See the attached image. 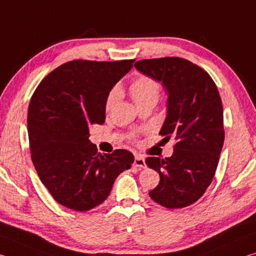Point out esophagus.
I'll list each match as a JSON object with an SVG mask.
<instances>
[{
  "label": "esophagus",
  "instance_id": "34e87169",
  "mask_svg": "<svg viewBox=\"0 0 256 256\" xmlns=\"http://www.w3.org/2000/svg\"><path fill=\"white\" fill-rule=\"evenodd\" d=\"M133 165L136 166V168H146L144 158L141 155H136L134 158V163H133Z\"/></svg>",
  "mask_w": 256,
  "mask_h": 256
}]
</instances>
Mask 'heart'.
<instances>
[{
    "label": "heart",
    "mask_w": 256,
    "mask_h": 256,
    "mask_svg": "<svg viewBox=\"0 0 256 256\" xmlns=\"http://www.w3.org/2000/svg\"><path fill=\"white\" fill-rule=\"evenodd\" d=\"M130 93H131L133 100L136 104V106H142V104L150 102V101H156L160 96V84L156 80L149 76H138L130 84ZM120 96V88L118 85L114 86L110 91H109L106 104H104V108L109 112L110 109L115 106L117 101H118Z\"/></svg>",
    "instance_id": "heart-1"
}]
</instances>
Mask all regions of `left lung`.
Listing matches in <instances>:
<instances>
[{
    "label": "left lung",
    "mask_w": 256,
    "mask_h": 256,
    "mask_svg": "<svg viewBox=\"0 0 256 256\" xmlns=\"http://www.w3.org/2000/svg\"><path fill=\"white\" fill-rule=\"evenodd\" d=\"M134 67L164 85L168 115L160 134L176 140L171 157L146 160L160 178L149 196L166 208H186L210 184L223 147V107L218 88L202 68L178 56L139 60Z\"/></svg>",
    "instance_id": "left-lung-1"
}]
</instances>
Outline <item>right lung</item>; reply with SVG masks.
I'll return each mask as SVG.
<instances>
[{
    "instance_id": "add662e5",
    "label": "right lung",
    "mask_w": 256,
    "mask_h": 256,
    "mask_svg": "<svg viewBox=\"0 0 256 256\" xmlns=\"http://www.w3.org/2000/svg\"><path fill=\"white\" fill-rule=\"evenodd\" d=\"M133 62L72 60L44 77L32 96V160L40 180L64 208L84 212L100 205L116 178L134 162L125 149L102 155L88 140L92 125L106 120L109 91Z\"/></svg>"
}]
</instances>
